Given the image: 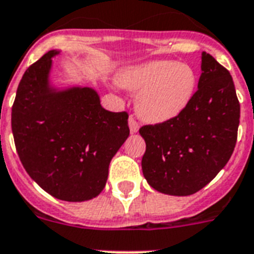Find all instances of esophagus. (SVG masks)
<instances>
[{"label":"esophagus","mask_w":254,"mask_h":254,"mask_svg":"<svg viewBox=\"0 0 254 254\" xmlns=\"http://www.w3.org/2000/svg\"><path fill=\"white\" fill-rule=\"evenodd\" d=\"M129 127H130L131 133H137L138 129H139V124H138V121L135 120V117L133 115L129 117Z\"/></svg>","instance_id":"1"}]
</instances>
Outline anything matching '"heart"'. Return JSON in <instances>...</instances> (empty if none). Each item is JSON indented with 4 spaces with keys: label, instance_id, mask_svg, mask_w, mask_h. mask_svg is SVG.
Masks as SVG:
<instances>
[{
    "label": "heart",
    "instance_id": "b5f03b06",
    "mask_svg": "<svg viewBox=\"0 0 254 254\" xmlns=\"http://www.w3.org/2000/svg\"><path fill=\"white\" fill-rule=\"evenodd\" d=\"M120 82L129 91L140 92L135 107L143 120L166 123L189 106L197 75L188 64L156 60L124 70Z\"/></svg>",
    "mask_w": 254,
    "mask_h": 254
}]
</instances>
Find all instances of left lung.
<instances>
[{
    "label": "left lung",
    "instance_id": "8db88e82",
    "mask_svg": "<svg viewBox=\"0 0 254 254\" xmlns=\"http://www.w3.org/2000/svg\"><path fill=\"white\" fill-rule=\"evenodd\" d=\"M198 90L174 120L143 125V176L155 190L190 195L213 180L234 152L240 103L230 71L202 52Z\"/></svg>",
    "mask_w": 254,
    "mask_h": 254
}]
</instances>
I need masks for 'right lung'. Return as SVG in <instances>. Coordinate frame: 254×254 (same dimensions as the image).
<instances>
[{
    "instance_id": "obj_1",
    "label": "right lung",
    "mask_w": 254,
    "mask_h": 254,
    "mask_svg": "<svg viewBox=\"0 0 254 254\" xmlns=\"http://www.w3.org/2000/svg\"><path fill=\"white\" fill-rule=\"evenodd\" d=\"M51 51L24 71L11 108L19 159L32 180L55 198L87 201L104 189L113 155L129 137L127 115L109 112L96 91L49 86Z\"/></svg>"
}]
</instances>
